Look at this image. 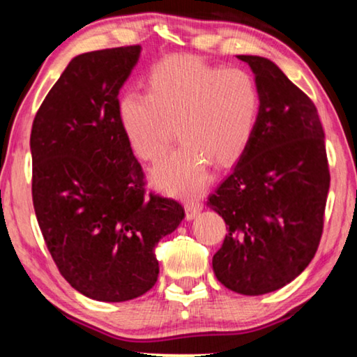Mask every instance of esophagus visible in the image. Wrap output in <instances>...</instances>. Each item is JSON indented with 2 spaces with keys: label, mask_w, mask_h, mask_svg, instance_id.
<instances>
[{
  "label": "esophagus",
  "mask_w": 357,
  "mask_h": 357,
  "mask_svg": "<svg viewBox=\"0 0 357 357\" xmlns=\"http://www.w3.org/2000/svg\"><path fill=\"white\" fill-rule=\"evenodd\" d=\"M203 209V203L198 199H188L185 203V213H187V219H193L197 214Z\"/></svg>",
  "instance_id": "34e87169"
}]
</instances>
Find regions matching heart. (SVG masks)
<instances>
[{"mask_svg": "<svg viewBox=\"0 0 357 357\" xmlns=\"http://www.w3.org/2000/svg\"><path fill=\"white\" fill-rule=\"evenodd\" d=\"M260 109V87L250 71L174 55L151 68L146 92L120 97L116 116L136 155L148 162L164 158L177 126L183 144L154 169L153 180L172 195H192L208 183L209 164L226 167L241 158Z\"/></svg>", "mask_w": 357, "mask_h": 357, "instance_id": "b5f03b06", "label": "heart"}]
</instances>
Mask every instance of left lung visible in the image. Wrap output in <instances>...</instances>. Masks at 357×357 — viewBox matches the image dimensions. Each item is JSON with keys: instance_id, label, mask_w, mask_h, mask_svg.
Segmentation results:
<instances>
[{"instance_id": "left-lung-1", "label": "left lung", "mask_w": 357, "mask_h": 357, "mask_svg": "<svg viewBox=\"0 0 357 357\" xmlns=\"http://www.w3.org/2000/svg\"><path fill=\"white\" fill-rule=\"evenodd\" d=\"M260 87L250 143L208 204L227 224L213 270L227 289L260 296L281 289L315 257L330 188L319 112L275 63L238 55Z\"/></svg>"}]
</instances>
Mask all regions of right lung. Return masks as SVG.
<instances>
[{
    "label": "right lung",
    "mask_w": 357,
    "mask_h": 357,
    "mask_svg": "<svg viewBox=\"0 0 357 357\" xmlns=\"http://www.w3.org/2000/svg\"><path fill=\"white\" fill-rule=\"evenodd\" d=\"M139 52L128 45L73 58L31 131L32 202L43 241L61 276L104 302L135 299L155 284V245L185 216L178 202L146 192L116 116Z\"/></svg>",
    "instance_id": "1"
}]
</instances>
